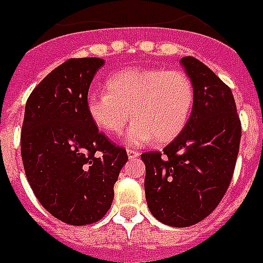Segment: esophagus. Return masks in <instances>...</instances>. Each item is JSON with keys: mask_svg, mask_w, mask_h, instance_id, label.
<instances>
[{"mask_svg": "<svg viewBox=\"0 0 263 263\" xmlns=\"http://www.w3.org/2000/svg\"><path fill=\"white\" fill-rule=\"evenodd\" d=\"M127 156L128 158H133V160H135V158H137L140 156V153L136 152V150H132V148H127Z\"/></svg>", "mask_w": 263, "mask_h": 263, "instance_id": "34e87169", "label": "esophagus"}]
</instances>
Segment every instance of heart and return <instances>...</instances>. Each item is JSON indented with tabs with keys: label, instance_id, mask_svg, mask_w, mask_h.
I'll list each match as a JSON object with an SVG mask.
<instances>
[{
	"label": "heart",
	"instance_id": "heart-1",
	"mask_svg": "<svg viewBox=\"0 0 263 263\" xmlns=\"http://www.w3.org/2000/svg\"><path fill=\"white\" fill-rule=\"evenodd\" d=\"M106 89L87 95L89 117L102 132L119 136L132 113L135 122L126 135L132 146H144L154 139L173 140L185 127L194 107V85L178 69L120 70L107 79Z\"/></svg>",
	"mask_w": 263,
	"mask_h": 263
}]
</instances>
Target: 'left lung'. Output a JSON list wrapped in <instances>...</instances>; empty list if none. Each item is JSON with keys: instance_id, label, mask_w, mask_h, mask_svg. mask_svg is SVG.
Masks as SVG:
<instances>
[{"instance_id": "1", "label": "left lung", "mask_w": 263, "mask_h": 263, "mask_svg": "<svg viewBox=\"0 0 263 263\" xmlns=\"http://www.w3.org/2000/svg\"><path fill=\"white\" fill-rule=\"evenodd\" d=\"M194 85L185 127L163 152H146L147 205L160 222L190 227L208 217L228 190L241 141L231 89L193 57L181 59Z\"/></svg>"}]
</instances>
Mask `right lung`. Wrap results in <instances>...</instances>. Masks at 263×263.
Returning <instances> with one entry per match:
<instances>
[{
	"label": "right lung",
	"instance_id": "right-lung-1",
	"mask_svg": "<svg viewBox=\"0 0 263 263\" xmlns=\"http://www.w3.org/2000/svg\"><path fill=\"white\" fill-rule=\"evenodd\" d=\"M105 61L68 59L29 95L21 132L28 182L41 205L69 225L106 215L127 153L89 117V86Z\"/></svg>",
	"mask_w": 263,
	"mask_h": 263
}]
</instances>
